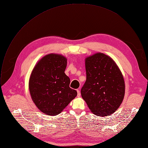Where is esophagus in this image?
<instances>
[{
    "label": "esophagus",
    "mask_w": 148,
    "mask_h": 148,
    "mask_svg": "<svg viewBox=\"0 0 148 148\" xmlns=\"http://www.w3.org/2000/svg\"><path fill=\"white\" fill-rule=\"evenodd\" d=\"M77 97H80V96H81V94H80L79 91L78 90H77Z\"/></svg>",
    "instance_id": "obj_1"
}]
</instances>
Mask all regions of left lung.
<instances>
[{
    "label": "left lung",
    "mask_w": 148,
    "mask_h": 148,
    "mask_svg": "<svg viewBox=\"0 0 148 148\" xmlns=\"http://www.w3.org/2000/svg\"><path fill=\"white\" fill-rule=\"evenodd\" d=\"M85 65L87 78L81 90L82 98L94 114H112L125 95V81L120 69L111 57L102 53L86 57Z\"/></svg>",
    "instance_id": "obj_1"
}]
</instances>
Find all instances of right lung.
<instances>
[{
    "mask_svg": "<svg viewBox=\"0 0 148 148\" xmlns=\"http://www.w3.org/2000/svg\"><path fill=\"white\" fill-rule=\"evenodd\" d=\"M67 63L64 56L49 54L36 63L31 73L29 88L32 99L46 115L60 114L77 95L69 87L70 79L64 73Z\"/></svg>",
    "mask_w": 148,
    "mask_h": 148,
    "instance_id": "add662e5",
    "label": "right lung"
}]
</instances>
